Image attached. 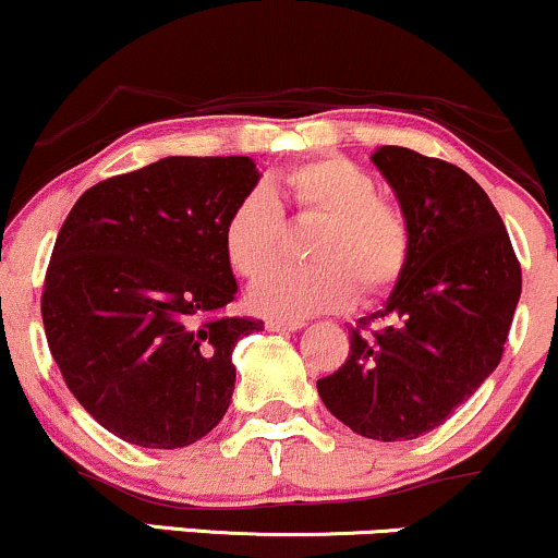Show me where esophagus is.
Masks as SVG:
<instances>
[{
	"mask_svg": "<svg viewBox=\"0 0 558 558\" xmlns=\"http://www.w3.org/2000/svg\"><path fill=\"white\" fill-rule=\"evenodd\" d=\"M303 326H305V320H281V318L266 320L268 331H300Z\"/></svg>",
	"mask_w": 558,
	"mask_h": 558,
	"instance_id": "obj_1",
	"label": "esophagus"
}]
</instances>
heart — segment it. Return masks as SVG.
I'll return each instance as SVG.
<instances>
[{
	"mask_svg": "<svg viewBox=\"0 0 558 558\" xmlns=\"http://www.w3.org/2000/svg\"><path fill=\"white\" fill-rule=\"evenodd\" d=\"M284 185L300 216L324 219L311 247L316 266L277 268L253 287L247 300L268 318L300 320L344 311L357 294L381 298L402 279L410 260L408 216L378 198V182L344 156L294 163ZM284 216L277 195L251 187L221 227V247L234 274L255 279L277 264Z\"/></svg>",
	"mask_w": 558,
	"mask_h": 558,
	"instance_id": "b5f03b06",
	"label": "heart"
}]
</instances>
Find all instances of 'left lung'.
Segmentation results:
<instances>
[{
  "label": "left lung",
  "mask_w": 558,
  "mask_h": 558,
  "mask_svg": "<svg viewBox=\"0 0 558 558\" xmlns=\"http://www.w3.org/2000/svg\"><path fill=\"white\" fill-rule=\"evenodd\" d=\"M395 187L412 245L381 311L350 331V355L318 395L365 438L410 441L449 421L504 355L522 268L499 211L454 163L402 146L371 156Z\"/></svg>",
  "instance_id": "8db88e82"
}]
</instances>
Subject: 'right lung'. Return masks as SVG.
<instances>
[{"instance_id":"obj_1","label":"right lung","mask_w":558,"mask_h":558,"mask_svg":"<svg viewBox=\"0 0 558 558\" xmlns=\"http://www.w3.org/2000/svg\"><path fill=\"white\" fill-rule=\"evenodd\" d=\"M247 156H167L77 198L46 268L41 316L64 384L98 425L190 447L232 402L234 344L264 320L238 298L221 227L255 187Z\"/></svg>"}]
</instances>
